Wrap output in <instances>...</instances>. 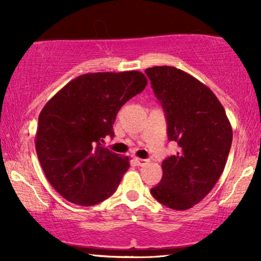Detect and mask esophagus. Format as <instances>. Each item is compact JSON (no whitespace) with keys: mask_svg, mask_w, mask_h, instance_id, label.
<instances>
[{"mask_svg":"<svg viewBox=\"0 0 261 261\" xmlns=\"http://www.w3.org/2000/svg\"><path fill=\"white\" fill-rule=\"evenodd\" d=\"M134 161H135V163H136L137 166H140V167L146 166V164L148 163V160H142V158H137V157H135Z\"/></svg>","mask_w":261,"mask_h":261,"instance_id":"1","label":"esophagus"}]
</instances>
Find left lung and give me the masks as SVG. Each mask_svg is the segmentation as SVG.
<instances>
[{
    "mask_svg": "<svg viewBox=\"0 0 261 261\" xmlns=\"http://www.w3.org/2000/svg\"><path fill=\"white\" fill-rule=\"evenodd\" d=\"M167 119L168 140L179 152L162 162L163 176L151 194L167 207L191 208L222 174L232 145V126L214 92L172 66L145 71Z\"/></svg>",
    "mask_w": 261,
    "mask_h": 261,
    "instance_id": "8db88e82",
    "label": "left lung"
}]
</instances>
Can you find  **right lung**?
<instances>
[{"mask_svg": "<svg viewBox=\"0 0 261 261\" xmlns=\"http://www.w3.org/2000/svg\"><path fill=\"white\" fill-rule=\"evenodd\" d=\"M147 86L139 71L81 74L45 104L35 148L47 180L67 201L92 206L112 196L130 167L101 146L116 114Z\"/></svg>", "mask_w": 261, "mask_h": 261, "instance_id": "right-lung-1", "label": "right lung"}]
</instances>
